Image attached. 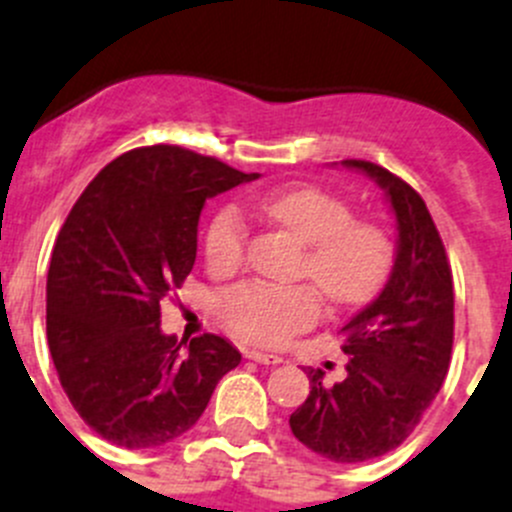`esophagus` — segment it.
<instances>
[{
  "mask_svg": "<svg viewBox=\"0 0 512 512\" xmlns=\"http://www.w3.org/2000/svg\"><path fill=\"white\" fill-rule=\"evenodd\" d=\"M247 358H250V361H257V364H267V366H275V364H280V361H283L278 353L255 351V348H252V351H247Z\"/></svg>",
  "mask_w": 512,
  "mask_h": 512,
  "instance_id": "34e87169",
  "label": "esophagus"
}]
</instances>
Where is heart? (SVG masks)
<instances>
[{"instance_id": "1", "label": "heart", "mask_w": 512, "mask_h": 512, "mask_svg": "<svg viewBox=\"0 0 512 512\" xmlns=\"http://www.w3.org/2000/svg\"><path fill=\"white\" fill-rule=\"evenodd\" d=\"M270 222L305 245L300 275L310 278L331 303L369 298L391 267L389 234L374 222L351 219V207L318 186H290L250 199ZM247 224L237 207L214 214L204 255L214 272H232L245 260ZM219 315L234 333L260 343H280L318 318V295L308 285L278 288L242 283L219 298Z\"/></svg>"}]
</instances>
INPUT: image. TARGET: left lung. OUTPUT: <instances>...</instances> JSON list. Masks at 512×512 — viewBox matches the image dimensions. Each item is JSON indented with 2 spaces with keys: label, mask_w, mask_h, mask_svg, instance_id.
<instances>
[{
  "label": "left lung",
  "mask_w": 512,
  "mask_h": 512,
  "mask_svg": "<svg viewBox=\"0 0 512 512\" xmlns=\"http://www.w3.org/2000/svg\"><path fill=\"white\" fill-rule=\"evenodd\" d=\"M379 184L396 222L389 280L341 328L346 379L323 384L308 369V399L290 414L295 439L331 462H366L412 434L437 396L452 356V270L427 204L371 161H341Z\"/></svg>",
  "instance_id": "8db88e82"
}]
</instances>
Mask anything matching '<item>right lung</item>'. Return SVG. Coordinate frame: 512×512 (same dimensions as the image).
<instances>
[{"instance_id":"obj_1","label":"right lung","mask_w":512,"mask_h":512,"mask_svg":"<svg viewBox=\"0 0 512 512\" xmlns=\"http://www.w3.org/2000/svg\"><path fill=\"white\" fill-rule=\"evenodd\" d=\"M179 146L118 156L80 194L47 272V343L60 384L90 429L154 450L197 424L242 353L207 333L161 331V300L197 260L207 199L255 181Z\"/></svg>"}]
</instances>
